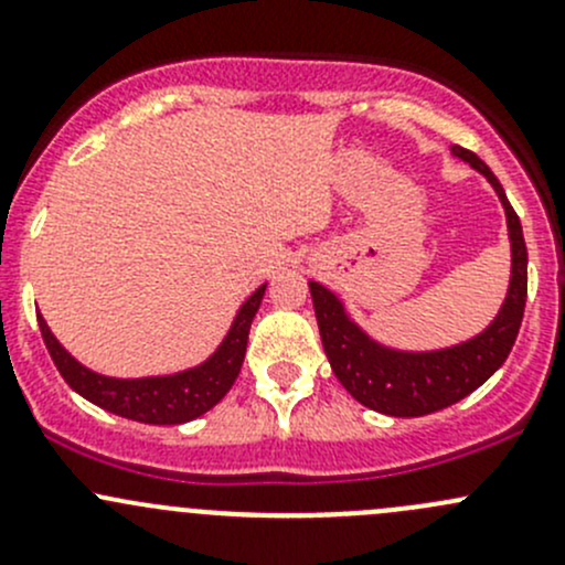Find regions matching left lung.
<instances>
[{
  "instance_id": "1",
  "label": "left lung",
  "mask_w": 565,
  "mask_h": 565,
  "mask_svg": "<svg viewBox=\"0 0 565 565\" xmlns=\"http://www.w3.org/2000/svg\"><path fill=\"white\" fill-rule=\"evenodd\" d=\"M451 156L476 169L494 188L505 213L511 278L503 303L487 328L451 347L398 350L363 330L339 295L330 292L319 281H309L319 335H322L324 355L333 374L355 402L393 418H418V415L437 413L481 388L509 358L520 333L522 315H525L527 248L520 218L505 199L498 177L481 158L461 147H451Z\"/></svg>"
}]
</instances>
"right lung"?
<instances>
[{
	"mask_svg": "<svg viewBox=\"0 0 565 565\" xmlns=\"http://www.w3.org/2000/svg\"><path fill=\"white\" fill-rule=\"evenodd\" d=\"M265 289L267 284H262L246 303L237 309L230 330H226L221 344L213 350V355L204 358L196 366L182 369V372L174 374H158V377L122 380L93 372V369L78 363L60 344V339L51 333V328L40 315L38 324L45 347H49L51 361H54V366L60 369L65 383L78 396L98 404V407L108 409V413L119 415V418L139 420V424L174 426L188 424V420L199 418L207 409H213L230 393L232 385H235L243 366V358H246L250 322H254L256 311H259Z\"/></svg>",
	"mask_w": 565,
	"mask_h": 565,
	"instance_id": "1",
	"label": "right lung"
}]
</instances>
